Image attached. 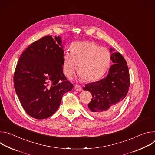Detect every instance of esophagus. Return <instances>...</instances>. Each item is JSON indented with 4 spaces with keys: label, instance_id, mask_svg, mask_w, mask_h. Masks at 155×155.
I'll return each mask as SVG.
<instances>
[{
    "label": "esophagus",
    "instance_id": "1",
    "mask_svg": "<svg viewBox=\"0 0 155 155\" xmlns=\"http://www.w3.org/2000/svg\"><path fill=\"white\" fill-rule=\"evenodd\" d=\"M75 90L77 91H82V88L80 85L76 84L75 86Z\"/></svg>",
    "mask_w": 155,
    "mask_h": 155
}]
</instances>
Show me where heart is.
I'll return each mask as SVG.
<instances>
[{"mask_svg":"<svg viewBox=\"0 0 155 155\" xmlns=\"http://www.w3.org/2000/svg\"><path fill=\"white\" fill-rule=\"evenodd\" d=\"M111 56L109 51L94 42H77L71 47V52H65L62 58L64 74L72 78L75 70L81 78L87 81L101 78L109 68Z\"/></svg>","mask_w":155,"mask_h":155,"instance_id":"obj_1","label":"heart"}]
</instances>
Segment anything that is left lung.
<instances>
[{"instance_id": "obj_1", "label": "left lung", "mask_w": 155, "mask_h": 155, "mask_svg": "<svg viewBox=\"0 0 155 155\" xmlns=\"http://www.w3.org/2000/svg\"><path fill=\"white\" fill-rule=\"evenodd\" d=\"M110 51L115 50L110 48ZM111 60L114 64L105 78L87 83L83 87L92 94L88 108L93 115L99 117L110 116L121 106L130 85L129 69L123 56L120 53H113Z\"/></svg>"}]
</instances>
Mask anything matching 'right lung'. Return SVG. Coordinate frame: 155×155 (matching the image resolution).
<instances>
[{"mask_svg":"<svg viewBox=\"0 0 155 155\" xmlns=\"http://www.w3.org/2000/svg\"><path fill=\"white\" fill-rule=\"evenodd\" d=\"M59 36H44L21 54L14 74V87L21 104L31 117L53 115L73 84L63 74L64 48Z\"/></svg>","mask_w":155,"mask_h":155,"instance_id":"add662e5","label":"right lung"}]
</instances>
